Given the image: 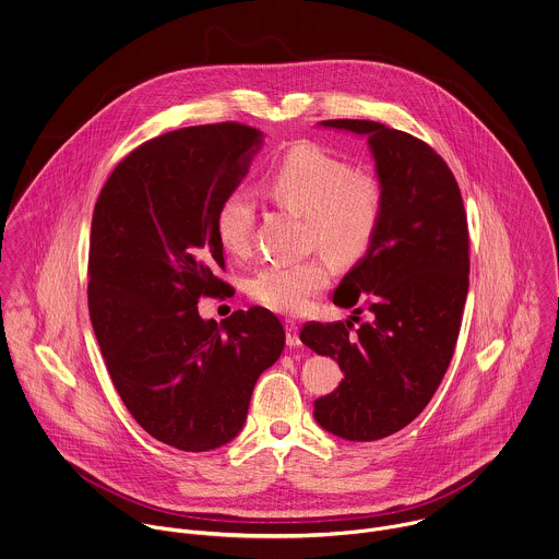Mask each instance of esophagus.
Here are the masks:
<instances>
[{"mask_svg": "<svg viewBox=\"0 0 559 559\" xmlns=\"http://www.w3.org/2000/svg\"><path fill=\"white\" fill-rule=\"evenodd\" d=\"M285 332H287V345H289V347L302 345V343H300V334H298V323H296V321L287 319V321H285Z\"/></svg>", "mask_w": 559, "mask_h": 559, "instance_id": "34e87169", "label": "esophagus"}]
</instances>
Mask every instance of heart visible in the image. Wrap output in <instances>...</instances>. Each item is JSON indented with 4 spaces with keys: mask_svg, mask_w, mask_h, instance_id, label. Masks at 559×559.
Instances as JSON below:
<instances>
[{
    "mask_svg": "<svg viewBox=\"0 0 559 559\" xmlns=\"http://www.w3.org/2000/svg\"><path fill=\"white\" fill-rule=\"evenodd\" d=\"M263 192L281 207L307 216L310 247L325 250L341 263L358 261L371 249L385 197L377 176L354 169L312 143L289 147L265 174ZM254 227L252 199L236 192L216 214V236L223 249L242 257ZM330 267L323 257L298 263H267L249 281V296L265 309L300 314L325 289Z\"/></svg>",
    "mask_w": 559,
    "mask_h": 559,
    "instance_id": "obj_1",
    "label": "heart"
}]
</instances>
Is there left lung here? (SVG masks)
<instances>
[{
    "mask_svg": "<svg viewBox=\"0 0 559 559\" xmlns=\"http://www.w3.org/2000/svg\"><path fill=\"white\" fill-rule=\"evenodd\" d=\"M369 136L385 207L365 259L332 302L369 321H309L300 341L338 362L345 379L314 401V420L349 441L407 427L450 367L469 289V231L461 190L433 147L369 120H325ZM352 317L360 321V317Z\"/></svg>",
    "mask_w": 559,
    "mask_h": 559,
    "instance_id": "1",
    "label": "left lung"
}]
</instances>
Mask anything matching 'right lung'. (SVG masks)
I'll return each mask as SVG.
<instances>
[{
    "instance_id": "1",
    "label": "right lung",
    "mask_w": 559,
    "mask_h": 559,
    "mask_svg": "<svg viewBox=\"0 0 559 559\" xmlns=\"http://www.w3.org/2000/svg\"><path fill=\"white\" fill-rule=\"evenodd\" d=\"M259 145L261 132L240 122L165 132L118 163L94 207V334L132 418L178 450H214L240 433L259 374L285 347L283 323L263 307L221 323L197 310L199 298L234 294L216 276V214Z\"/></svg>"
}]
</instances>
